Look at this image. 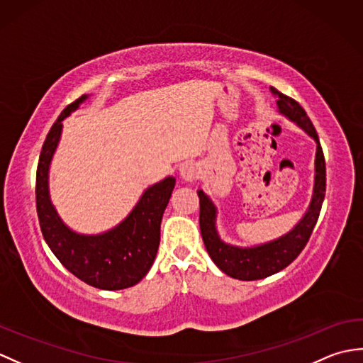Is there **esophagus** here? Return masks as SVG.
<instances>
[{"instance_id":"obj_1","label":"esophagus","mask_w":363,"mask_h":363,"mask_svg":"<svg viewBox=\"0 0 363 363\" xmlns=\"http://www.w3.org/2000/svg\"><path fill=\"white\" fill-rule=\"evenodd\" d=\"M181 176L184 181H196L199 177V167L194 162H187L181 167Z\"/></svg>"}]
</instances>
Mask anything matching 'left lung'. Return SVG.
<instances>
[{"instance_id": "8db88e82", "label": "left lung", "mask_w": 363, "mask_h": 363, "mask_svg": "<svg viewBox=\"0 0 363 363\" xmlns=\"http://www.w3.org/2000/svg\"><path fill=\"white\" fill-rule=\"evenodd\" d=\"M276 96L277 112L287 117L290 121L311 135L317 143L315 152V181L313 191L309 207L304 212L295 226L287 234L274 238L272 242L256 245V246H235L221 240L217 229V206L207 196L203 190H198L199 196V228H201L203 242L209 252L213 264L223 273L240 281H256L281 272L295 260L299 252L304 250L309 242L312 230L317 225L318 215L321 211L323 199L326 191V164L323 150L311 118L306 111L290 96H285L274 87H269Z\"/></svg>"}]
</instances>
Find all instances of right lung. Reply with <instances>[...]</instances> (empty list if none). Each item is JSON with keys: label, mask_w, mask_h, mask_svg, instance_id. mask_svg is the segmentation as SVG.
I'll use <instances>...</instances> for the list:
<instances>
[{"label": "right lung", "mask_w": 363, "mask_h": 363, "mask_svg": "<svg viewBox=\"0 0 363 363\" xmlns=\"http://www.w3.org/2000/svg\"><path fill=\"white\" fill-rule=\"evenodd\" d=\"M89 95L68 104L51 126L37 167L35 203L45 242L68 272L101 290H121L140 282L159 250L160 221L176 179L168 176L146 189L134 209L117 226L101 234H79L59 217L50 196V165L62 135V121Z\"/></svg>", "instance_id": "obj_1"}]
</instances>
